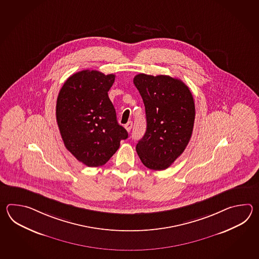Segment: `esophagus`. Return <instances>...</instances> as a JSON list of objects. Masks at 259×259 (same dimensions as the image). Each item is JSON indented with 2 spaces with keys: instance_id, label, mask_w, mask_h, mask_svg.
Returning a JSON list of instances; mask_svg holds the SVG:
<instances>
[{
  "instance_id": "1",
  "label": "esophagus",
  "mask_w": 259,
  "mask_h": 259,
  "mask_svg": "<svg viewBox=\"0 0 259 259\" xmlns=\"http://www.w3.org/2000/svg\"><path fill=\"white\" fill-rule=\"evenodd\" d=\"M125 128L127 130V132H131V130L132 128V121H128L127 122V124L125 125Z\"/></svg>"
}]
</instances>
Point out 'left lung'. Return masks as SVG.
Here are the masks:
<instances>
[{
  "label": "left lung",
  "instance_id": "1",
  "mask_svg": "<svg viewBox=\"0 0 259 259\" xmlns=\"http://www.w3.org/2000/svg\"><path fill=\"white\" fill-rule=\"evenodd\" d=\"M133 83L143 98L146 132L136 151L146 167L164 170L183 153L195 118L191 91L181 79L165 75L138 74Z\"/></svg>",
  "mask_w": 259,
  "mask_h": 259
}]
</instances>
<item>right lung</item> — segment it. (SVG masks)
I'll return each mask as SVG.
<instances>
[{"instance_id": "add662e5", "label": "right lung", "mask_w": 259, "mask_h": 259, "mask_svg": "<svg viewBox=\"0 0 259 259\" xmlns=\"http://www.w3.org/2000/svg\"><path fill=\"white\" fill-rule=\"evenodd\" d=\"M114 74L82 70L68 77L56 101V121L66 148L84 165H105L126 140L108 97Z\"/></svg>"}]
</instances>
